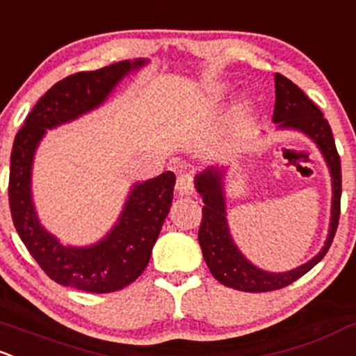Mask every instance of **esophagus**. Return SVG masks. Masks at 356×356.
Wrapping results in <instances>:
<instances>
[{
    "label": "esophagus",
    "mask_w": 356,
    "mask_h": 356,
    "mask_svg": "<svg viewBox=\"0 0 356 356\" xmlns=\"http://www.w3.org/2000/svg\"><path fill=\"white\" fill-rule=\"evenodd\" d=\"M194 189V177L191 172H182L179 174L177 182H175V191H177L179 196H189L193 194Z\"/></svg>",
    "instance_id": "1"
}]
</instances>
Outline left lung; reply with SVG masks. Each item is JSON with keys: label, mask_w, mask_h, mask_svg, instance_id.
<instances>
[{"label": "left lung", "mask_w": 356, "mask_h": 356, "mask_svg": "<svg viewBox=\"0 0 356 356\" xmlns=\"http://www.w3.org/2000/svg\"><path fill=\"white\" fill-rule=\"evenodd\" d=\"M275 112L273 121L282 128H295L309 134L323 152L332 175V216L326 245L312 261L288 273H268L256 268L238 252L228 232L225 218V200L222 189V170L207 168L196 177V189L203 196V218H201L197 241L203 250L211 275L225 286L250 293L280 290L297 282L310 271L329 250L334 238L341 213V160L336 149L331 126L319 107L283 74H275Z\"/></svg>", "instance_id": "1"}]
</instances>
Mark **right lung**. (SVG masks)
<instances>
[{"instance_id": "obj_1", "label": "right lung", "mask_w": 356, "mask_h": 356, "mask_svg": "<svg viewBox=\"0 0 356 356\" xmlns=\"http://www.w3.org/2000/svg\"><path fill=\"white\" fill-rule=\"evenodd\" d=\"M143 63L122 61L63 78L40 97L15 136L8 182L11 218L40 269L59 285L90 293H111L131 285L148 266L168 215L175 184V174L170 170L136 184L111 234L97 245L76 249L61 245L40 227L30 197L33 152L46 129L76 119L102 104L118 81Z\"/></svg>"}]
</instances>
